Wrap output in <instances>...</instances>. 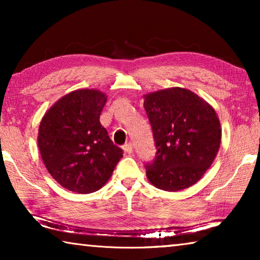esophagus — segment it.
<instances>
[{"mask_svg": "<svg viewBox=\"0 0 260 260\" xmlns=\"http://www.w3.org/2000/svg\"><path fill=\"white\" fill-rule=\"evenodd\" d=\"M122 149H124V151L127 152V153H132L133 152V144H132L131 142L129 143H126L124 147H122Z\"/></svg>", "mask_w": 260, "mask_h": 260, "instance_id": "34e87169", "label": "esophagus"}]
</instances>
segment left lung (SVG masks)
Returning a JSON list of instances; mask_svg holds the SVG:
<instances>
[{"label":"left lung","instance_id":"1","mask_svg":"<svg viewBox=\"0 0 260 260\" xmlns=\"http://www.w3.org/2000/svg\"><path fill=\"white\" fill-rule=\"evenodd\" d=\"M156 156L147 178L166 191L189 188L212 165L221 141L217 113L192 91L173 87L144 95Z\"/></svg>","mask_w":260,"mask_h":260}]
</instances>
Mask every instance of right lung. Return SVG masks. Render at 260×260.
Segmentation results:
<instances>
[{"label": "right lung", "instance_id": "obj_1", "mask_svg": "<svg viewBox=\"0 0 260 260\" xmlns=\"http://www.w3.org/2000/svg\"><path fill=\"white\" fill-rule=\"evenodd\" d=\"M105 102L100 90L71 91L48 110L39 127V150L48 172L77 193L102 188L122 157L100 122Z\"/></svg>", "mask_w": 260, "mask_h": 260}]
</instances>
